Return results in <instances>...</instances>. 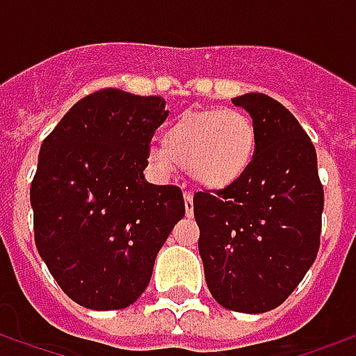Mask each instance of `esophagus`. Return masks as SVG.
<instances>
[{
	"mask_svg": "<svg viewBox=\"0 0 356 356\" xmlns=\"http://www.w3.org/2000/svg\"><path fill=\"white\" fill-rule=\"evenodd\" d=\"M185 213L186 217L194 216V204H193V194L185 193Z\"/></svg>",
	"mask_w": 356,
	"mask_h": 356,
	"instance_id": "esophagus-1",
	"label": "esophagus"
}]
</instances>
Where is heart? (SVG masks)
Instances as JSON below:
<instances>
[{"mask_svg":"<svg viewBox=\"0 0 356 356\" xmlns=\"http://www.w3.org/2000/svg\"><path fill=\"white\" fill-rule=\"evenodd\" d=\"M257 131L252 118L232 108L186 110L163 131V143L148 148V163L162 175L183 165L194 183L223 191L252 168Z\"/></svg>","mask_w":356,"mask_h":356,"instance_id":"obj_1","label":"heart"}]
</instances>
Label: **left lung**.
Segmentation results:
<instances>
[{"mask_svg": "<svg viewBox=\"0 0 356 356\" xmlns=\"http://www.w3.org/2000/svg\"><path fill=\"white\" fill-rule=\"evenodd\" d=\"M232 102L254 120V163L238 183L194 194V217L211 296L257 314L284 303L313 265L324 191L313 143L290 110L263 93Z\"/></svg>", "mask_w": 356, "mask_h": 356, "instance_id": "1", "label": "left lung"}]
</instances>
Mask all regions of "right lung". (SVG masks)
Instances as JSON below:
<instances>
[{"instance_id": "obj_1", "label": "right lung", "mask_w": 356, "mask_h": 356, "mask_svg": "<svg viewBox=\"0 0 356 356\" xmlns=\"http://www.w3.org/2000/svg\"><path fill=\"white\" fill-rule=\"evenodd\" d=\"M168 114L162 97L101 89L42 143L30 186L35 248L66 296L88 309L135 303L185 216L179 186L150 185L143 175Z\"/></svg>"}]
</instances>
